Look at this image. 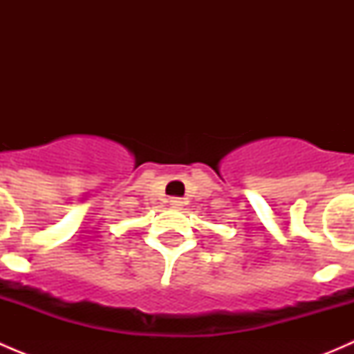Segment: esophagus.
I'll use <instances>...</instances> for the list:
<instances>
[{"label": "esophagus", "instance_id": "obj_1", "mask_svg": "<svg viewBox=\"0 0 354 354\" xmlns=\"http://www.w3.org/2000/svg\"><path fill=\"white\" fill-rule=\"evenodd\" d=\"M169 205L173 207V209H181V207H183V200L181 198H169Z\"/></svg>", "mask_w": 354, "mask_h": 354}]
</instances>
